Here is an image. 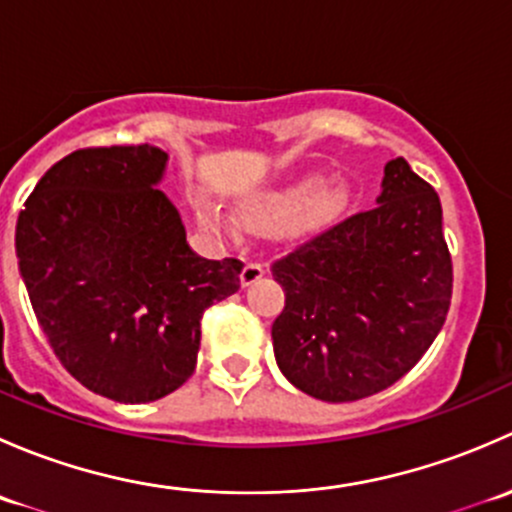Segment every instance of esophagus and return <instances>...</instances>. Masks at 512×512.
Returning <instances> with one entry per match:
<instances>
[{"mask_svg": "<svg viewBox=\"0 0 512 512\" xmlns=\"http://www.w3.org/2000/svg\"><path fill=\"white\" fill-rule=\"evenodd\" d=\"M262 275H265V267H262L260 262H247V265L242 267V275H240V282H242V287H250V285H255V282L260 280Z\"/></svg>", "mask_w": 512, "mask_h": 512, "instance_id": "1", "label": "esophagus"}]
</instances>
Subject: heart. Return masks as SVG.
Returning a JSON list of instances; mask_svg holds the SVG:
<instances>
[{
  "label": "heart",
  "instance_id": "b5f03b06",
  "mask_svg": "<svg viewBox=\"0 0 512 512\" xmlns=\"http://www.w3.org/2000/svg\"><path fill=\"white\" fill-rule=\"evenodd\" d=\"M349 200L352 185L344 178H302L240 200V215L257 227L287 218L285 227L289 232H307L339 218L347 210ZM203 220L213 227L235 230V223L215 208H205Z\"/></svg>",
  "mask_w": 512,
  "mask_h": 512
}]
</instances>
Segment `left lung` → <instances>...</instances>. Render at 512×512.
<instances>
[{
	"mask_svg": "<svg viewBox=\"0 0 512 512\" xmlns=\"http://www.w3.org/2000/svg\"><path fill=\"white\" fill-rule=\"evenodd\" d=\"M376 203L272 262L285 289L272 324L277 366L319 401L389 389L426 354L451 307L453 265L436 190L396 158Z\"/></svg>",
	"mask_w": 512,
	"mask_h": 512,
	"instance_id": "1",
	"label": "left lung"
}]
</instances>
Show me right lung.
I'll list each match as a JSON object with an SVG mask.
<instances>
[{
	"mask_svg": "<svg viewBox=\"0 0 512 512\" xmlns=\"http://www.w3.org/2000/svg\"><path fill=\"white\" fill-rule=\"evenodd\" d=\"M156 146L81 148L51 165L17 220L19 272L41 332L94 394L146 404L195 371L200 319L240 289L242 262L190 250L156 188Z\"/></svg>",
	"mask_w": 512,
	"mask_h": 512,
	"instance_id": "1",
	"label": "right lung"
}]
</instances>
